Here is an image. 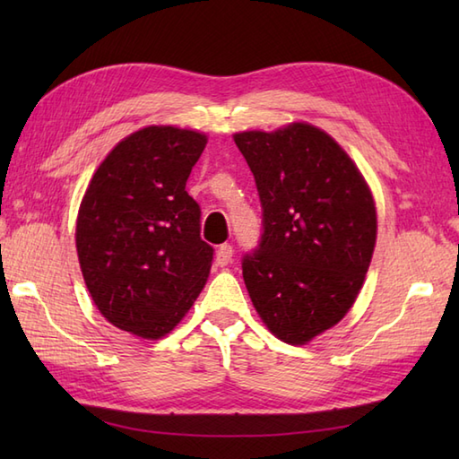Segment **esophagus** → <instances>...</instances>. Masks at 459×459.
Returning a JSON list of instances; mask_svg holds the SVG:
<instances>
[{"label": "esophagus", "mask_w": 459, "mask_h": 459, "mask_svg": "<svg viewBox=\"0 0 459 459\" xmlns=\"http://www.w3.org/2000/svg\"><path fill=\"white\" fill-rule=\"evenodd\" d=\"M230 260H232V247L230 245H222L217 250V256H214V264H217V266H227V264H230Z\"/></svg>", "instance_id": "1"}]
</instances>
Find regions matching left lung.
Wrapping results in <instances>:
<instances>
[{
    "mask_svg": "<svg viewBox=\"0 0 459 459\" xmlns=\"http://www.w3.org/2000/svg\"><path fill=\"white\" fill-rule=\"evenodd\" d=\"M235 143L262 204L260 242L242 256V278L272 333L304 345L343 319L363 286L377 240L373 195L316 126L240 132Z\"/></svg>",
    "mask_w": 459,
    "mask_h": 459,
    "instance_id": "1",
    "label": "left lung"
}]
</instances>
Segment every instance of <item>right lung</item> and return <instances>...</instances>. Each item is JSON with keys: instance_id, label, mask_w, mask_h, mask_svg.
I'll return each instance as SVG.
<instances>
[{"instance_id": "obj_1", "label": "right lung", "mask_w": 459, "mask_h": 459, "mask_svg": "<svg viewBox=\"0 0 459 459\" xmlns=\"http://www.w3.org/2000/svg\"><path fill=\"white\" fill-rule=\"evenodd\" d=\"M204 145V134L173 126L134 132L106 155L81 203L86 288L112 325L143 339L168 335L209 278L214 250L185 191Z\"/></svg>"}]
</instances>
